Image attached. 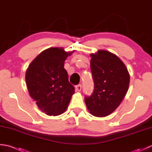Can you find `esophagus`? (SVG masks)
Instances as JSON below:
<instances>
[{
    "label": "esophagus",
    "mask_w": 152,
    "mask_h": 152,
    "mask_svg": "<svg viewBox=\"0 0 152 152\" xmlns=\"http://www.w3.org/2000/svg\"><path fill=\"white\" fill-rule=\"evenodd\" d=\"M82 89V85L81 84H78L76 86V91H78V92H80V91H81Z\"/></svg>",
    "instance_id": "esophagus-1"
}]
</instances>
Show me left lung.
I'll return each mask as SVG.
<instances>
[{
	"mask_svg": "<svg viewBox=\"0 0 152 152\" xmlns=\"http://www.w3.org/2000/svg\"><path fill=\"white\" fill-rule=\"evenodd\" d=\"M91 70L95 88L85 102L90 114L105 117L114 112L124 99L130 76L124 62L110 51L99 50L90 54Z\"/></svg>",
	"mask_w": 152,
	"mask_h": 152,
	"instance_id": "8db88e82",
	"label": "left lung"
}]
</instances>
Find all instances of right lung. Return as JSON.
Masks as SVG:
<instances>
[{
	"instance_id": "right-lung-1",
	"label": "right lung",
	"mask_w": 152,
	"mask_h": 152,
	"mask_svg": "<svg viewBox=\"0 0 152 152\" xmlns=\"http://www.w3.org/2000/svg\"><path fill=\"white\" fill-rule=\"evenodd\" d=\"M73 52H66L63 48H48L32 61L25 73L31 97L48 115H59L65 112L74 93L64 69V61Z\"/></svg>"
}]
</instances>
